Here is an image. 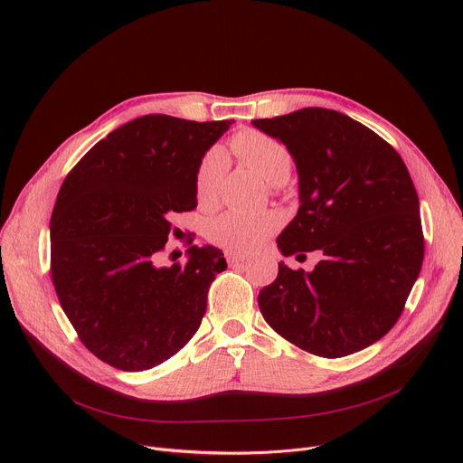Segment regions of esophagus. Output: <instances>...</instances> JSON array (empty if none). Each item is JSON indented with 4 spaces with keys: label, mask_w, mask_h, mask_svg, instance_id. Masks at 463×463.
Returning a JSON list of instances; mask_svg holds the SVG:
<instances>
[{
    "label": "esophagus",
    "mask_w": 463,
    "mask_h": 463,
    "mask_svg": "<svg viewBox=\"0 0 463 463\" xmlns=\"http://www.w3.org/2000/svg\"><path fill=\"white\" fill-rule=\"evenodd\" d=\"M249 256L247 254H241V252H234V250H225V260L229 263H238V261H243L247 260Z\"/></svg>",
    "instance_id": "esophagus-1"
}]
</instances>
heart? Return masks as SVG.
I'll return each instance as SVG.
<instances>
[{
	"label": "heart",
	"instance_id": "b5f03b06",
	"mask_svg": "<svg viewBox=\"0 0 463 463\" xmlns=\"http://www.w3.org/2000/svg\"><path fill=\"white\" fill-rule=\"evenodd\" d=\"M234 156L258 172L269 184H284L293 170V156L277 139L258 129H243L231 141ZM225 174L222 150H209L195 172V194L203 205L218 200ZM282 225L279 213H263L256 216L225 213L209 223L207 238L227 250H250Z\"/></svg>",
	"mask_w": 463,
	"mask_h": 463
}]
</instances>
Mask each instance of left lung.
<instances>
[{
    "label": "left lung",
    "mask_w": 463,
    "mask_h": 463,
    "mask_svg": "<svg viewBox=\"0 0 463 463\" xmlns=\"http://www.w3.org/2000/svg\"><path fill=\"white\" fill-rule=\"evenodd\" d=\"M252 124L291 152L300 207L277 243L284 256L320 249L311 273L279 263L258 295L279 335L318 357H345L403 313L421 271L423 231L411 174L384 139L345 113L304 108Z\"/></svg>",
    "instance_id": "left-lung-1"
}]
</instances>
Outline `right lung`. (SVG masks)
<instances>
[{"label":"right lung","mask_w":463,"mask_h":463,"mask_svg":"<svg viewBox=\"0 0 463 463\" xmlns=\"http://www.w3.org/2000/svg\"><path fill=\"white\" fill-rule=\"evenodd\" d=\"M232 122L145 115L113 129L63 179L51 216V277L82 345L124 372L175 355L197 332L216 247L159 266L172 216L195 209V172Z\"/></svg>","instance_id":"1"}]
</instances>
